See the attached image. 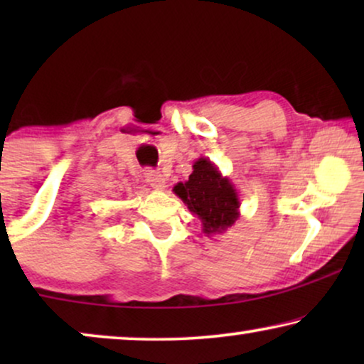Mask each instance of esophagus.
I'll use <instances>...</instances> for the list:
<instances>
[{
	"label": "esophagus",
	"instance_id": "1",
	"mask_svg": "<svg viewBox=\"0 0 364 364\" xmlns=\"http://www.w3.org/2000/svg\"><path fill=\"white\" fill-rule=\"evenodd\" d=\"M146 177H147L149 186H152L154 188H156V191H166L167 182H166V178H164L161 172L149 168V171H146Z\"/></svg>",
	"mask_w": 364,
	"mask_h": 364
}]
</instances>
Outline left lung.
I'll return each mask as SVG.
<instances>
[{
  "label": "left lung",
  "instance_id": "obj_1",
  "mask_svg": "<svg viewBox=\"0 0 364 364\" xmlns=\"http://www.w3.org/2000/svg\"><path fill=\"white\" fill-rule=\"evenodd\" d=\"M192 167L188 181L173 186V193L182 198L193 215L200 218L202 232L207 237L223 233L240 217L237 188L207 157L197 159Z\"/></svg>",
  "mask_w": 364,
  "mask_h": 364
}]
</instances>
